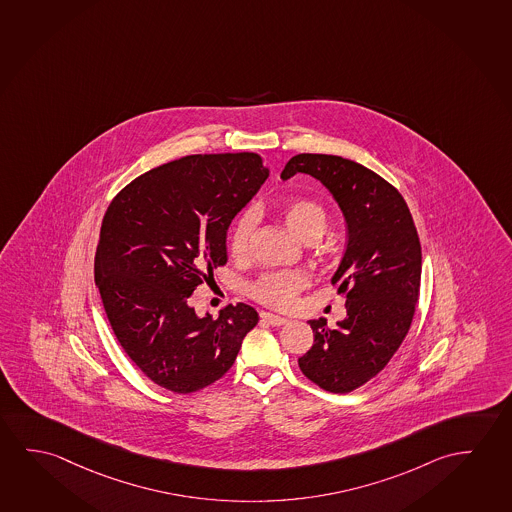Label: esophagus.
Wrapping results in <instances>:
<instances>
[{
  "mask_svg": "<svg viewBox=\"0 0 512 512\" xmlns=\"http://www.w3.org/2000/svg\"><path fill=\"white\" fill-rule=\"evenodd\" d=\"M261 320H265L267 324L274 325V327H279V325H284L288 320L283 317H279V315H272V313H267V311H261L260 313Z\"/></svg>",
  "mask_w": 512,
  "mask_h": 512,
  "instance_id": "1",
  "label": "esophagus"
}]
</instances>
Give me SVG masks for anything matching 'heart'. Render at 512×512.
<instances>
[{
  "label": "heart",
  "mask_w": 512,
  "mask_h": 512,
  "mask_svg": "<svg viewBox=\"0 0 512 512\" xmlns=\"http://www.w3.org/2000/svg\"><path fill=\"white\" fill-rule=\"evenodd\" d=\"M286 226L292 229L293 235L301 240L318 238L324 233L327 226V213L324 208L311 199H290L281 208ZM256 217L252 211H244L238 215L229 229V252L233 256H244L249 245V238L254 229ZM308 279L301 272H276L261 276L256 283L252 284L251 292L254 299L270 308L284 309L292 306L295 295L301 292L306 286Z\"/></svg>",
  "instance_id": "1"
}]
</instances>
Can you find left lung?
<instances>
[{
    "label": "left lung",
    "mask_w": 512,
    "mask_h": 512,
    "mask_svg": "<svg viewBox=\"0 0 512 512\" xmlns=\"http://www.w3.org/2000/svg\"><path fill=\"white\" fill-rule=\"evenodd\" d=\"M297 172L333 194L349 236L331 279L347 297V318L334 329L325 318L309 320L315 343L299 366L322 390L349 393L379 374L406 338L420 295V238L397 188L361 163L302 153L286 163L281 179Z\"/></svg>",
    "instance_id": "left-lung-1"
}]
</instances>
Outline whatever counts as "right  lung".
<instances>
[{
    "label": "right lung",
    "instance_id": "right-lung-1",
    "mask_svg": "<svg viewBox=\"0 0 512 512\" xmlns=\"http://www.w3.org/2000/svg\"><path fill=\"white\" fill-rule=\"evenodd\" d=\"M268 178L256 153L183 156L133 179L108 206L94 260L106 317L131 361L165 390L194 393L228 372L256 309L219 318L188 304L228 261V228Z\"/></svg>",
    "mask_w": 512,
    "mask_h": 512
}]
</instances>
